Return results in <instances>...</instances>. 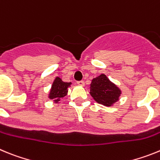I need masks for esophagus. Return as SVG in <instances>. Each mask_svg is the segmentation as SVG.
<instances>
[{
  "mask_svg": "<svg viewBox=\"0 0 160 160\" xmlns=\"http://www.w3.org/2000/svg\"><path fill=\"white\" fill-rule=\"evenodd\" d=\"M77 84L79 85V86H82V87H83V86L85 85V83H84V82H83V81H78Z\"/></svg>",
  "mask_w": 160,
  "mask_h": 160,
  "instance_id": "esophagus-1",
  "label": "esophagus"
}]
</instances>
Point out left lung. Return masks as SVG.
<instances>
[{"label": "left lung", "instance_id": "left-lung-1", "mask_svg": "<svg viewBox=\"0 0 160 160\" xmlns=\"http://www.w3.org/2000/svg\"><path fill=\"white\" fill-rule=\"evenodd\" d=\"M90 94L98 103L110 107L118 101L121 90L105 74H101L91 82Z\"/></svg>", "mask_w": 160, "mask_h": 160}]
</instances>
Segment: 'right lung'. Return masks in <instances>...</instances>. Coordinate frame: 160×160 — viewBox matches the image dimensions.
<instances>
[{
    "instance_id": "obj_1",
    "label": "right lung",
    "mask_w": 160,
    "mask_h": 160,
    "mask_svg": "<svg viewBox=\"0 0 160 160\" xmlns=\"http://www.w3.org/2000/svg\"><path fill=\"white\" fill-rule=\"evenodd\" d=\"M71 82H64L60 78H56L52 85L51 90L49 93V98H56L55 102H58L60 98L65 97L67 94V88L70 86Z\"/></svg>"
}]
</instances>
